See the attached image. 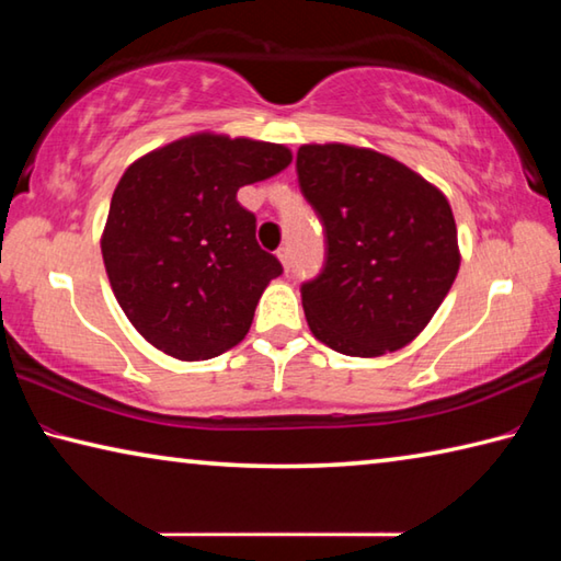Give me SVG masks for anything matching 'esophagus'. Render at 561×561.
I'll use <instances>...</instances> for the list:
<instances>
[{"mask_svg": "<svg viewBox=\"0 0 561 561\" xmlns=\"http://www.w3.org/2000/svg\"><path fill=\"white\" fill-rule=\"evenodd\" d=\"M277 260L282 262V267L289 272V264H291V252H289V247H279V250H277Z\"/></svg>", "mask_w": 561, "mask_h": 561, "instance_id": "34e87169", "label": "esophagus"}]
</instances>
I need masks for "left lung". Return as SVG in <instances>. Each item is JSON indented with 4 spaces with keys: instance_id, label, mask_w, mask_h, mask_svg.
Segmentation results:
<instances>
[{
    "instance_id": "left-lung-1",
    "label": "left lung",
    "mask_w": 561,
    "mask_h": 561,
    "mask_svg": "<svg viewBox=\"0 0 561 561\" xmlns=\"http://www.w3.org/2000/svg\"><path fill=\"white\" fill-rule=\"evenodd\" d=\"M297 175L327 234L324 272L301 287L311 334L358 358L408 346L460 270L448 197L401 160L348 144L301 146Z\"/></svg>"
}]
</instances>
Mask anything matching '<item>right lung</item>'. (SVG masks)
<instances>
[{"label": "right lung", "instance_id": "obj_1", "mask_svg": "<svg viewBox=\"0 0 561 561\" xmlns=\"http://www.w3.org/2000/svg\"><path fill=\"white\" fill-rule=\"evenodd\" d=\"M291 150L201 130L140 156L111 197L101 254L123 314L180 360L240 344L282 264L254 240L237 190L277 175Z\"/></svg>", "mask_w": 561, "mask_h": 561}]
</instances>
